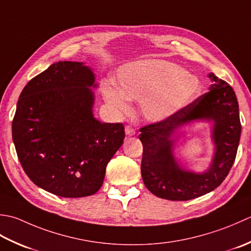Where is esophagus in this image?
Masks as SVG:
<instances>
[{"label":"esophagus","mask_w":251,"mask_h":251,"mask_svg":"<svg viewBox=\"0 0 251 251\" xmlns=\"http://www.w3.org/2000/svg\"><path fill=\"white\" fill-rule=\"evenodd\" d=\"M126 134L127 136L134 135V134H135V130L133 129V127H132L131 126H126Z\"/></svg>","instance_id":"1"}]
</instances>
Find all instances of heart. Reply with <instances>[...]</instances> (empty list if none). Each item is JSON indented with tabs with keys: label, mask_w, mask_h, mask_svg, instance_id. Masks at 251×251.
<instances>
[{
	"label": "heart",
	"mask_w": 251,
	"mask_h": 251,
	"mask_svg": "<svg viewBox=\"0 0 251 251\" xmlns=\"http://www.w3.org/2000/svg\"><path fill=\"white\" fill-rule=\"evenodd\" d=\"M119 88L104 85L107 103L116 110H129V101L140 100L144 118L161 122L183 110L196 96L198 81L187 70L166 60H142L119 68Z\"/></svg>",
	"instance_id": "heart-1"
}]
</instances>
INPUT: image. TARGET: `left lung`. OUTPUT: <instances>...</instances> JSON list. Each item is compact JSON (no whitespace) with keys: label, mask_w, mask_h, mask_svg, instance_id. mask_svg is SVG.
<instances>
[{"label":"left lung","mask_w":251,"mask_h":251,"mask_svg":"<svg viewBox=\"0 0 251 251\" xmlns=\"http://www.w3.org/2000/svg\"><path fill=\"white\" fill-rule=\"evenodd\" d=\"M209 92L171 118L143 126L141 173L145 186L168 201H190L210 193L228 175L236 158L242 126L238 101L232 86L210 73ZM213 122V161L206 172L195 174L178 165L174 156L177 130L194 121Z\"/></svg>","instance_id":"left-lung-1"}]
</instances>
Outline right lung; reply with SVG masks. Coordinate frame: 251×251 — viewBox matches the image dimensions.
Listing matches in <instances>:
<instances>
[{
	"label": "right lung",
	"instance_id": "add662e5",
	"mask_svg": "<svg viewBox=\"0 0 251 251\" xmlns=\"http://www.w3.org/2000/svg\"><path fill=\"white\" fill-rule=\"evenodd\" d=\"M91 88L97 84L89 66L58 61L30 80L19 96L12 124L18 159L30 180L54 195H93L124 144V125L94 117Z\"/></svg>",
	"mask_w": 251,
	"mask_h": 251
}]
</instances>
